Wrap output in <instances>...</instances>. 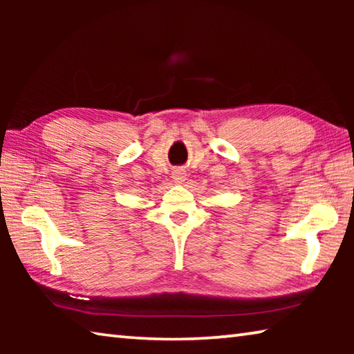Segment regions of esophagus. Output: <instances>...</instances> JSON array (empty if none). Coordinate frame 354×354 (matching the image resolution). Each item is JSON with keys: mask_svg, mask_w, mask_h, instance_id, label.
Listing matches in <instances>:
<instances>
[{"mask_svg": "<svg viewBox=\"0 0 354 354\" xmlns=\"http://www.w3.org/2000/svg\"><path fill=\"white\" fill-rule=\"evenodd\" d=\"M173 179H175V183L181 184V183L184 181V179H185V173H184V170L178 169V170L173 171Z\"/></svg>", "mask_w": 354, "mask_h": 354, "instance_id": "obj_1", "label": "esophagus"}]
</instances>
